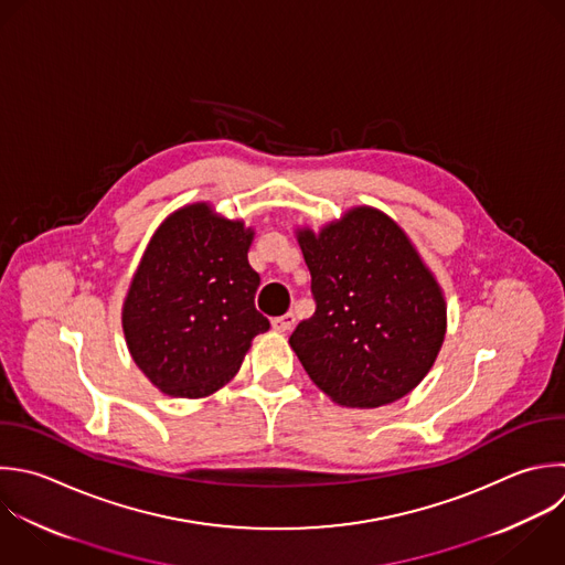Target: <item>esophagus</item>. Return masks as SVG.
Returning a JSON list of instances; mask_svg holds the SVG:
<instances>
[{"label": "esophagus", "instance_id": "34e87169", "mask_svg": "<svg viewBox=\"0 0 565 565\" xmlns=\"http://www.w3.org/2000/svg\"><path fill=\"white\" fill-rule=\"evenodd\" d=\"M294 324H296V316H294V313H285V316H278V318L271 320V327H274L276 331H280V333L291 331Z\"/></svg>", "mask_w": 565, "mask_h": 565}]
</instances>
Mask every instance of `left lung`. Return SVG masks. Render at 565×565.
Listing matches in <instances>:
<instances>
[{"label": "left lung", "mask_w": 565, "mask_h": 565, "mask_svg": "<svg viewBox=\"0 0 565 565\" xmlns=\"http://www.w3.org/2000/svg\"><path fill=\"white\" fill-rule=\"evenodd\" d=\"M316 311L289 338L309 377L333 402L373 408L404 397L433 366L446 305L406 234L355 207L320 234L298 232Z\"/></svg>", "instance_id": "1"}]
</instances>
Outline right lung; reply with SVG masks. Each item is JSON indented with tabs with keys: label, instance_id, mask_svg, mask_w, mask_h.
I'll return each mask as SVG.
<instances>
[{
	"label": "right lung",
	"instance_id": "add662e5",
	"mask_svg": "<svg viewBox=\"0 0 565 565\" xmlns=\"http://www.w3.org/2000/svg\"><path fill=\"white\" fill-rule=\"evenodd\" d=\"M254 232L205 203L174 212L152 236L124 305L137 366L174 397H205L241 369L254 335L260 276L249 267Z\"/></svg>",
	"mask_w": 565,
	"mask_h": 565
}]
</instances>
